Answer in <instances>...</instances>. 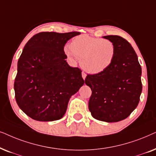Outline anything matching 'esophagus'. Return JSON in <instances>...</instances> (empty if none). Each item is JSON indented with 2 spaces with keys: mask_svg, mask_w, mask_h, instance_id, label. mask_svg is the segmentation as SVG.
Instances as JSON below:
<instances>
[{
  "mask_svg": "<svg viewBox=\"0 0 156 156\" xmlns=\"http://www.w3.org/2000/svg\"><path fill=\"white\" fill-rule=\"evenodd\" d=\"M82 78H83V79L85 80L86 79V74L84 72H82Z\"/></svg>",
  "mask_w": 156,
  "mask_h": 156,
  "instance_id": "34e87169",
  "label": "esophagus"
}]
</instances>
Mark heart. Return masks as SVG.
<instances>
[{"instance_id":"obj_1","label":"heart","mask_w":156,"mask_h":156,"mask_svg":"<svg viewBox=\"0 0 156 156\" xmlns=\"http://www.w3.org/2000/svg\"><path fill=\"white\" fill-rule=\"evenodd\" d=\"M66 55L73 61L80 59L83 69L90 74H98L108 68L115 56L114 43L108 39L82 35L64 48Z\"/></svg>"}]
</instances>
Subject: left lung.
<instances>
[{"instance_id": "obj_1", "label": "left lung", "mask_w": 156, "mask_h": 156, "mask_svg": "<svg viewBox=\"0 0 156 156\" xmlns=\"http://www.w3.org/2000/svg\"><path fill=\"white\" fill-rule=\"evenodd\" d=\"M115 46V56L102 73L88 75L92 90L88 108L95 119L113 123L126 119L138 106L142 92L141 66L131 45L118 36H105Z\"/></svg>"}]
</instances>
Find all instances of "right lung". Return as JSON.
<instances>
[{
  "instance_id": "right-lung-1",
  "label": "right lung",
  "mask_w": 156,
  "mask_h": 156,
  "mask_svg": "<svg viewBox=\"0 0 156 156\" xmlns=\"http://www.w3.org/2000/svg\"><path fill=\"white\" fill-rule=\"evenodd\" d=\"M79 32L37 33L25 45L14 82L17 104L33 119L53 121L65 115L70 97L84 84L81 70L66 59L64 46Z\"/></svg>"
}]
</instances>
